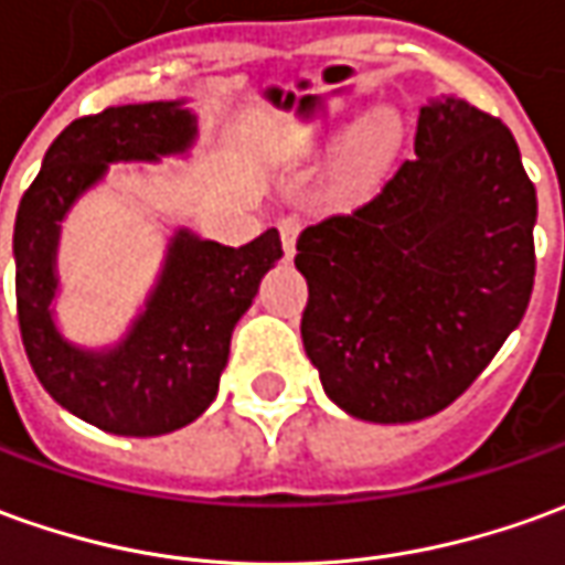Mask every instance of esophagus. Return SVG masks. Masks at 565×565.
I'll use <instances>...</instances> for the list:
<instances>
[{
	"instance_id": "1",
	"label": "esophagus",
	"mask_w": 565,
	"mask_h": 565,
	"mask_svg": "<svg viewBox=\"0 0 565 565\" xmlns=\"http://www.w3.org/2000/svg\"><path fill=\"white\" fill-rule=\"evenodd\" d=\"M298 233H301V217L298 215L279 217V236H282V252H286V258L295 255V239H298Z\"/></svg>"
}]
</instances>
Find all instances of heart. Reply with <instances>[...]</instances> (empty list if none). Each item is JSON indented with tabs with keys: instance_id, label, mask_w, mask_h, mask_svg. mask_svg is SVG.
I'll return each mask as SVG.
<instances>
[{
	"instance_id": "heart-1",
	"label": "heart",
	"mask_w": 565,
	"mask_h": 565,
	"mask_svg": "<svg viewBox=\"0 0 565 565\" xmlns=\"http://www.w3.org/2000/svg\"><path fill=\"white\" fill-rule=\"evenodd\" d=\"M387 143H391V126H387L384 119L365 122V126L350 138V143L344 147V153L338 159V166H334V193H350V190H356V186L363 184L365 178L379 169Z\"/></svg>"
}]
</instances>
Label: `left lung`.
Wrapping results in <instances>:
<instances>
[{
	"instance_id": "left-lung-1",
	"label": "left lung",
	"mask_w": 565,
	"mask_h": 565,
	"mask_svg": "<svg viewBox=\"0 0 565 565\" xmlns=\"http://www.w3.org/2000/svg\"><path fill=\"white\" fill-rule=\"evenodd\" d=\"M535 212L511 128L458 97L422 107L415 159L295 245L301 338L329 399L406 424L465 394L526 313Z\"/></svg>"
}]
</instances>
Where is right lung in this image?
<instances>
[{"mask_svg":"<svg viewBox=\"0 0 565 565\" xmlns=\"http://www.w3.org/2000/svg\"><path fill=\"white\" fill-rule=\"evenodd\" d=\"M196 135L181 100L107 107L73 119L49 147L14 221V291L26 360L54 403L119 437H159L212 406L239 322L260 276L282 258L276 227L231 245L181 231L143 317L119 348L88 353L54 329V248L61 217L107 162L184 153Z\"/></svg>","mask_w":565,"mask_h":565,"instance_id":"1","label":"right lung"}]
</instances>
